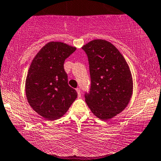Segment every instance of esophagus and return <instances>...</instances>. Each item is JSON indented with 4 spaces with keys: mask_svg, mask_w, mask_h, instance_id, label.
Here are the masks:
<instances>
[{
    "mask_svg": "<svg viewBox=\"0 0 161 161\" xmlns=\"http://www.w3.org/2000/svg\"><path fill=\"white\" fill-rule=\"evenodd\" d=\"M76 91H77V94H78V97H81V94H80V90L79 89V88H77V89H76Z\"/></svg>",
    "mask_w": 161,
    "mask_h": 161,
    "instance_id": "obj_1",
    "label": "esophagus"
}]
</instances>
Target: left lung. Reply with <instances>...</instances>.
Wrapping results in <instances>:
<instances>
[{"label":"left lung","mask_w":161,"mask_h":161,"mask_svg":"<svg viewBox=\"0 0 161 161\" xmlns=\"http://www.w3.org/2000/svg\"><path fill=\"white\" fill-rule=\"evenodd\" d=\"M89 61L91 88L85 101L101 120L113 118L128 104L133 93L130 70L123 55L111 43L97 39L82 47Z\"/></svg>","instance_id":"8db88e82"}]
</instances>
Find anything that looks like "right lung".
Listing matches in <instances>:
<instances>
[{
	"label": "right lung",
	"mask_w": 161,
	"mask_h": 161,
	"mask_svg": "<svg viewBox=\"0 0 161 161\" xmlns=\"http://www.w3.org/2000/svg\"><path fill=\"white\" fill-rule=\"evenodd\" d=\"M75 51L74 47L51 41L32 60L26 79V96L33 110L47 120L61 117L77 98L64 68L65 60Z\"/></svg>",
	"instance_id": "1"
}]
</instances>
